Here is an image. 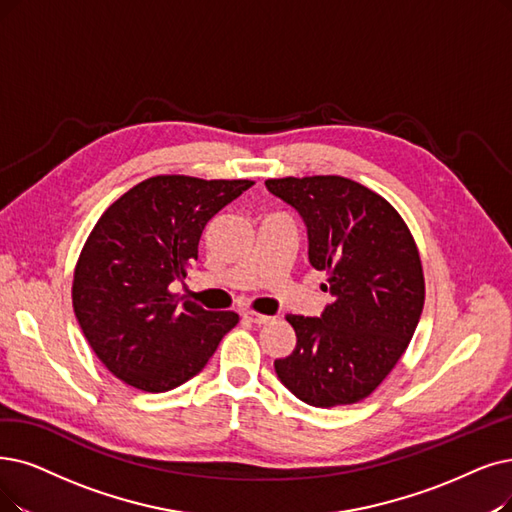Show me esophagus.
I'll return each mask as SVG.
<instances>
[{"mask_svg":"<svg viewBox=\"0 0 512 512\" xmlns=\"http://www.w3.org/2000/svg\"><path fill=\"white\" fill-rule=\"evenodd\" d=\"M243 319H248V321H252L256 325H262V323H269L271 321L269 315H262V313H256V311H245Z\"/></svg>","mask_w":512,"mask_h":512,"instance_id":"esophagus-1","label":"esophagus"}]
</instances>
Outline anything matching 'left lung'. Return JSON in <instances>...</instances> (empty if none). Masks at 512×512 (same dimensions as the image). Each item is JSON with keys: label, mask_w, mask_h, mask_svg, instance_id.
Wrapping results in <instances>:
<instances>
[{"label": "left lung", "mask_w": 512, "mask_h": 512, "mask_svg": "<svg viewBox=\"0 0 512 512\" xmlns=\"http://www.w3.org/2000/svg\"><path fill=\"white\" fill-rule=\"evenodd\" d=\"M267 189L296 208L309 260L325 271L334 302L321 317L288 315L296 349L275 359L279 380L315 407L372 395L410 346L424 306L414 235L376 191L344 176L269 178Z\"/></svg>", "instance_id": "8db88e82"}]
</instances>
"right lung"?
Masks as SVG:
<instances>
[{
    "instance_id": "right-lung-1",
    "label": "right lung",
    "mask_w": 512,
    "mask_h": 512,
    "mask_svg": "<svg viewBox=\"0 0 512 512\" xmlns=\"http://www.w3.org/2000/svg\"><path fill=\"white\" fill-rule=\"evenodd\" d=\"M254 180L166 174L138 182L94 224L73 273V311L96 357L126 384L166 393L197 376L233 311L180 304L170 283L197 260L206 224Z\"/></svg>"
}]
</instances>
